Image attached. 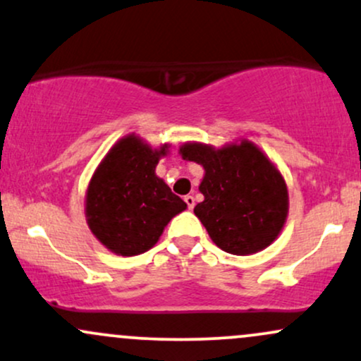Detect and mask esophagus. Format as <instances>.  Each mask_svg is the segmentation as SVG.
Listing matches in <instances>:
<instances>
[{"label": "esophagus", "instance_id": "34e87169", "mask_svg": "<svg viewBox=\"0 0 361 361\" xmlns=\"http://www.w3.org/2000/svg\"><path fill=\"white\" fill-rule=\"evenodd\" d=\"M185 204H186V207H188L190 210H193V207H195L193 195H186V197H185Z\"/></svg>", "mask_w": 361, "mask_h": 361}]
</instances>
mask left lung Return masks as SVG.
Returning a JSON list of instances; mask_svg holds the SVG:
<instances>
[{"instance_id":"obj_1","label":"left lung","mask_w":361,"mask_h":361,"mask_svg":"<svg viewBox=\"0 0 361 361\" xmlns=\"http://www.w3.org/2000/svg\"><path fill=\"white\" fill-rule=\"evenodd\" d=\"M180 152L205 169L198 186L205 198L193 212L221 250L244 256L275 241L288 212L287 185L255 144L214 149L192 142Z\"/></svg>"}]
</instances>
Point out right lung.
Returning <instances> with one entry per match:
<instances>
[{"label":"right lung","instance_id":"add662e5","mask_svg":"<svg viewBox=\"0 0 361 361\" xmlns=\"http://www.w3.org/2000/svg\"><path fill=\"white\" fill-rule=\"evenodd\" d=\"M168 146L151 149L137 135L118 140L91 178L86 219L91 233L110 251L135 256L151 250L166 224L186 204L156 176Z\"/></svg>","mask_w":361,"mask_h":361}]
</instances>
